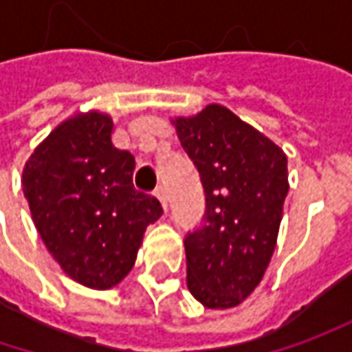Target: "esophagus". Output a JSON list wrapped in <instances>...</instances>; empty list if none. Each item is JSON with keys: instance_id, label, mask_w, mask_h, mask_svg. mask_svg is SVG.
<instances>
[{"instance_id": "1", "label": "esophagus", "mask_w": 352, "mask_h": 352, "mask_svg": "<svg viewBox=\"0 0 352 352\" xmlns=\"http://www.w3.org/2000/svg\"><path fill=\"white\" fill-rule=\"evenodd\" d=\"M155 196L160 199V206H162V210H164V213L168 211V201H166V190L162 188V186H158L155 190Z\"/></svg>"}]
</instances>
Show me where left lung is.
<instances>
[{
	"instance_id": "left-lung-1",
	"label": "left lung",
	"mask_w": 352,
	"mask_h": 352,
	"mask_svg": "<svg viewBox=\"0 0 352 352\" xmlns=\"http://www.w3.org/2000/svg\"><path fill=\"white\" fill-rule=\"evenodd\" d=\"M206 192L204 223L188 233V290L208 309H229L261 284L276 249L288 158L219 103L172 119Z\"/></svg>"
}]
</instances>
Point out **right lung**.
<instances>
[{"label":"right lung","instance_id":"obj_1","mask_svg":"<svg viewBox=\"0 0 352 352\" xmlns=\"http://www.w3.org/2000/svg\"><path fill=\"white\" fill-rule=\"evenodd\" d=\"M113 119L76 113L50 131L23 168V194L45 247L78 284L109 290L137 261L144 231L162 215L133 186L135 156L111 142Z\"/></svg>","mask_w":352,"mask_h":352}]
</instances>
